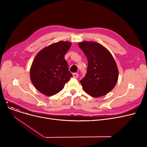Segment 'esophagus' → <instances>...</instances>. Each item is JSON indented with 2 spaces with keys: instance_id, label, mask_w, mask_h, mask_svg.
I'll return each instance as SVG.
<instances>
[{
  "instance_id": "esophagus-1",
  "label": "esophagus",
  "mask_w": 147,
  "mask_h": 147,
  "mask_svg": "<svg viewBox=\"0 0 147 147\" xmlns=\"http://www.w3.org/2000/svg\"><path fill=\"white\" fill-rule=\"evenodd\" d=\"M73 76L74 78H78L79 77V74L78 73H73Z\"/></svg>"
}]
</instances>
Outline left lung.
I'll return each instance as SVG.
<instances>
[{"label":"left lung","mask_w":147,"mask_h":147,"mask_svg":"<svg viewBox=\"0 0 147 147\" xmlns=\"http://www.w3.org/2000/svg\"><path fill=\"white\" fill-rule=\"evenodd\" d=\"M79 46L88 63L87 73L80 80L84 90L92 97L105 95L114 88L119 78L117 64L111 53L95 42H82Z\"/></svg>","instance_id":"left-lung-1"}]
</instances>
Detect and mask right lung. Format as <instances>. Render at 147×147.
<instances>
[{"mask_svg": "<svg viewBox=\"0 0 147 147\" xmlns=\"http://www.w3.org/2000/svg\"><path fill=\"white\" fill-rule=\"evenodd\" d=\"M69 42L60 41L42 49L35 57L30 76L34 87L46 96H52L63 89L72 77L64 58L71 47Z\"/></svg>", "mask_w": 147, "mask_h": 147, "instance_id": "add662e5", "label": "right lung"}]
</instances>
